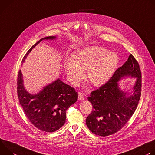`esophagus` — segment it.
Wrapping results in <instances>:
<instances>
[{
    "label": "esophagus",
    "mask_w": 155,
    "mask_h": 155,
    "mask_svg": "<svg viewBox=\"0 0 155 155\" xmlns=\"http://www.w3.org/2000/svg\"><path fill=\"white\" fill-rule=\"evenodd\" d=\"M84 94L83 93H81V92H79V96H78V99L80 100H82L84 99Z\"/></svg>",
    "instance_id": "obj_1"
}]
</instances>
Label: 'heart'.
Returning <instances> with one entry per match:
<instances>
[{"label":"heart","instance_id":"b5f03b06","mask_svg":"<svg viewBox=\"0 0 155 155\" xmlns=\"http://www.w3.org/2000/svg\"><path fill=\"white\" fill-rule=\"evenodd\" d=\"M119 62L116 54L98 46L79 50L74 58H67L64 63L65 71L74 84H78L87 70L89 80L95 86L107 82L113 74Z\"/></svg>","mask_w":155,"mask_h":155}]
</instances>
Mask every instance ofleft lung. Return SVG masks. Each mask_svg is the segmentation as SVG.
<instances>
[{
	"mask_svg": "<svg viewBox=\"0 0 155 155\" xmlns=\"http://www.w3.org/2000/svg\"><path fill=\"white\" fill-rule=\"evenodd\" d=\"M137 77L133 94L120 91L117 82L121 77ZM142 74L140 65L130 54L126 62L115 71L113 76L88 97L93 110L86 118V124L95 135L105 137L121 130L134 113L141 96Z\"/></svg>",
	"mask_w": 155,
	"mask_h": 155,
	"instance_id": "obj_1",
	"label": "left lung"
}]
</instances>
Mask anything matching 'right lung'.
<instances>
[{"instance_id":"right-lung-1","label":"right lung","mask_w":155,"mask_h":155,"mask_svg":"<svg viewBox=\"0 0 155 155\" xmlns=\"http://www.w3.org/2000/svg\"><path fill=\"white\" fill-rule=\"evenodd\" d=\"M55 38L54 36H48L40 39L27 51L22 61L41 41ZM17 94L20 104L29 121L39 130L48 132H55L64 125L66 110L74 104L78 98L76 90L60 79L45 87L38 94L31 95L23 87L20 70L17 78Z\"/></svg>"}]
</instances>
